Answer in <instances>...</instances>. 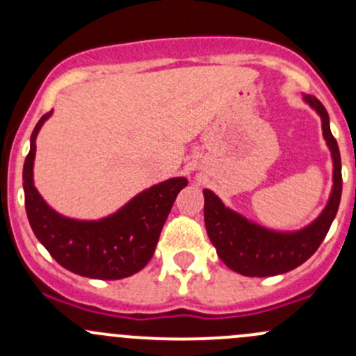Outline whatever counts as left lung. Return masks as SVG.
Returning <instances> with one entry per match:
<instances>
[{
	"label": "left lung",
	"mask_w": 356,
	"mask_h": 356,
	"mask_svg": "<svg viewBox=\"0 0 356 356\" xmlns=\"http://www.w3.org/2000/svg\"><path fill=\"white\" fill-rule=\"evenodd\" d=\"M305 103L312 106L322 120V136L332 156V191L327 204L317 218L300 231H272L222 203L215 193L203 189L204 225L208 238L217 250L220 260L231 270L248 277H268L300 267L317 251L324 241L337 213L343 191L341 155L329 127V115L315 96L303 95Z\"/></svg>",
	"instance_id": "8db88e82"
}]
</instances>
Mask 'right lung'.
I'll return each instance as SVG.
<instances>
[{
    "label": "right lung",
    "mask_w": 356,
    "mask_h": 356,
    "mask_svg": "<svg viewBox=\"0 0 356 356\" xmlns=\"http://www.w3.org/2000/svg\"><path fill=\"white\" fill-rule=\"evenodd\" d=\"M53 111L42 115L31 136L24 163L25 211L35 238L62 267L89 279H124L152 260L186 177H172L145 189L99 220H77L53 210L34 186L35 138Z\"/></svg>",
    "instance_id": "add662e5"
}]
</instances>
